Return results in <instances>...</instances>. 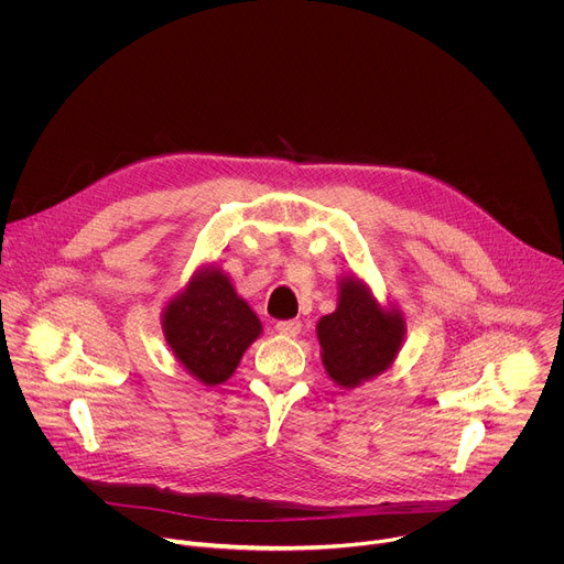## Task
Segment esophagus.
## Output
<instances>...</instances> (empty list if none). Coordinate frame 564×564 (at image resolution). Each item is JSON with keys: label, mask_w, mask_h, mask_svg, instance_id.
I'll list each match as a JSON object with an SVG mask.
<instances>
[{"label": "esophagus", "mask_w": 564, "mask_h": 564, "mask_svg": "<svg viewBox=\"0 0 564 564\" xmlns=\"http://www.w3.org/2000/svg\"><path fill=\"white\" fill-rule=\"evenodd\" d=\"M276 330L285 337H296L301 333V321L296 318H290V321H279L276 324Z\"/></svg>", "instance_id": "esophagus-1"}]
</instances>
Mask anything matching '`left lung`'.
<instances>
[{"mask_svg":"<svg viewBox=\"0 0 564 564\" xmlns=\"http://www.w3.org/2000/svg\"><path fill=\"white\" fill-rule=\"evenodd\" d=\"M406 335L397 307H381L370 288L355 274L339 281V303L318 318L316 337L330 379L355 388L388 370Z\"/></svg>","mask_w":564,"mask_h":564,"instance_id":"obj_1","label":"left lung"}]
</instances>
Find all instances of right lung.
Returning <instances> with one entry per match:
<instances>
[{
    "label": "right lung",
    "mask_w": 564,
    "mask_h": 564,
    "mask_svg": "<svg viewBox=\"0 0 564 564\" xmlns=\"http://www.w3.org/2000/svg\"><path fill=\"white\" fill-rule=\"evenodd\" d=\"M263 326L218 268L198 270L163 312V333L183 368L205 386L227 381Z\"/></svg>",
    "instance_id": "1"
}]
</instances>
